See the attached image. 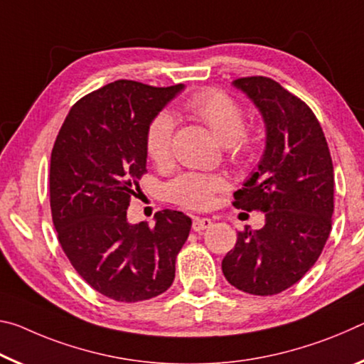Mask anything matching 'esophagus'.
Segmentation results:
<instances>
[{"instance_id": "esophagus-1", "label": "esophagus", "mask_w": 364, "mask_h": 364, "mask_svg": "<svg viewBox=\"0 0 364 364\" xmlns=\"http://www.w3.org/2000/svg\"><path fill=\"white\" fill-rule=\"evenodd\" d=\"M213 225V221L211 219H208V218H193V224H192V229L195 230V232H201V230H205V229H208V228H211Z\"/></svg>"}]
</instances>
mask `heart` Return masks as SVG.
I'll list each match as a JSON object with an SVG mask.
<instances>
[{"label": "heart", "mask_w": 364, "mask_h": 364, "mask_svg": "<svg viewBox=\"0 0 364 364\" xmlns=\"http://www.w3.org/2000/svg\"><path fill=\"white\" fill-rule=\"evenodd\" d=\"M190 116L198 119L211 130L213 135L228 146L232 159H242L252 150L245 136V117L234 100L223 92L206 88L195 93L186 101ZM174 119L168 112H161L153 119L146 132V150L158 164L168 163L172 151ZM225 187V181L219 176H206L188 172L177 177L169 186L171 198L176 203L201 210L211 205L213 196Z\"/></svg>", "instance_id": "b5f03b06"}]
</instances>
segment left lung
<instances>
[{"mask_svg": "<svg viewBox=\"0 0 364 364\" xmlns=\"http://www.w3.org/2000/svg\"><path fill=\"white\" fill-rule=\"evenodd\" d=\"M232 85L256 106L266 129L258 169L234 193V206L266 213V223L238 232L223 272L238 290L274 295L311 269L329 238L333 166L323 129L300 98L267 77Z\"/></svg>", "mask_w": 364, "mask_h": 364, "instance_id": "obj_1", "label": "left lung"}]
</instances>
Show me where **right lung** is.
Segmentation results:
<instances>
[{
	"label": "right lung",
	"mask_w": 364,
	"mask_h": 364,
	"mask_svg": "<svg viewBox=\"0 0 364 364\" xmlns=\"http://www.w3.org/2000/svg\"><path fill=\"white\" fill-rule=\"evenodd\" d=\"M182 83L116 80L70 108L51 151L50 205L59 243L88 285L116 301L150 300L176 277L192 219L174 210L130 224V196L146 172V132Z\"/></svg>",
	"instance_id": "add662e5"
}]
</instances>
